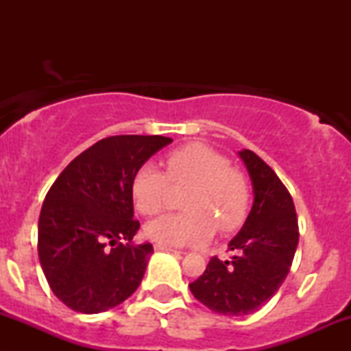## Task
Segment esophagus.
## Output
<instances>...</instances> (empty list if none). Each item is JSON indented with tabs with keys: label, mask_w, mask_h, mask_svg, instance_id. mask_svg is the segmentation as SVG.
<instances>
[{
	"label": "esophagus",
	"mask_w": 351,
	"mask_h": 351,
	"mask_svg": "<svg viewBox=\"0 0 351 351\" xmlns=\"http://www.w3.org/2000/svg\"><path fill=\"white\" fill-rule=\"evenodd\" d=\"M153 247H155V251H167V252H175V254L178 252L176 249H173L170 245H165V244H155Z\"/></svg>",
	"instance_id": "esophagus-1"
}]
</instances>
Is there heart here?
<instances>
[{
  "label": "heart",
  "mask_w": 351,
  "mask_h": 351,
  "mask_svg": "<svg viewBox=\"0 0 351 351\" xmlns=\"http://www.w3.org/2000/svg\"><path fill=\"white\" fill-rule=\"evenodd\" d=\"M189 188L184 198L188 213L168 215L148 224L147 236L165 245H199L216 232H232L244 224L251 206L245 176L224 155L204 143H188L170 152L165 171L152 163L138 168L132 181V196L145 216L165 211L171 189Z\"/></svg>",
  "instance_id": "obj_1"
}]
</instances>
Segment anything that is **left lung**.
<instances>
[{"instance_id":"obj_1","label":"left lung","mask_w":351,"mask_h":351,"mask_svg":"<svg viewBox=\"0 0 351 351\" xmlns=\"http://www.w3.org/2000/svg\"><path fill=\"white\" fill-rule=\"evenodd\" d=\"M252 180L254 204L243 229L229 243L232 261L211 257L189 291L223 315H247L261 308L285 280L299 244V223L289 189L251 150L239 152Z\"/></svg>"}]
</instances>
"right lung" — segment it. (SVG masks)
<instances>
[{
  "mask_svg": "<svg viewBox=\"0 0 351 351\" xmlns=\"http://www.w3.org/2000/svg\"><path fill=\"white\" fill-rule=\"evenodd\" d=\"M171 142L160 135L107 136L52 183L39 216L38 252L51 291L69 308L106 312L138 289L153 245L132 243L140 228L132 181Z\"/></svg>",
  "mask_w": 351,
  "mask_h": 351,
  "instance_id": "add662e5",
  "label": "right lung"
}]
</instances>
